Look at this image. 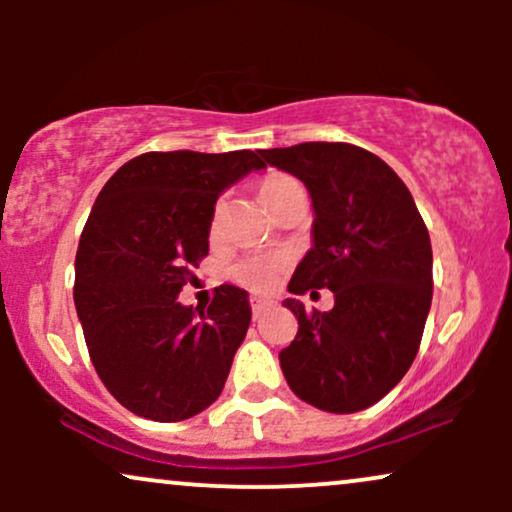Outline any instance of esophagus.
Masks as SVG:
<instances>
[{
	"label": "esophagus",
	"mask_w": 512,
	"mask_h": 512,
	"mask_svg": "<svg viewBox=\"0 0 512 512\" xmlns=\"http://www.w3.org/2000/svg\"><path fill=\"white\" fill-rule=\"evenodd\" d=\"M269 305H272V301H267V298H257V296L250 298V308H252V315H255V317H260L264 310L269 308Z\"/></svg>",
	"instance_id": "1"
}]
</instances>
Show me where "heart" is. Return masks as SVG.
<instances>
[{
  "label": "heart",
  "instance_id": "heart-1",
  "mask_svg": "<svg viewBox=\"0 0 512 512\" xmlns=\"http://www.w3.org/2000/svg\"><path fill=\"white\" fill-rule=\"evenodd\" d=\"M296 185H298L296 178L274 170V173H267L260 182H257V195H260V202L264 207L274 211L276 204L281 202V197ZM219 223H221V202L216 204L214 211H211V221H209L211 238L219 233ZM286 264H289V257L286 255H248L243 257V260L233 262L231 269H228V274H231V279L236 281V284L245 286V289L269 291L276 281H279V274L284 272Z\"/></svg>",
  "mask_w": 512,
  "mask_h": 512
}]
</instances>
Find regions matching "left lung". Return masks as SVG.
Listing matches in <instances>:
<instances>
[{"mask_svg": "<svg viewBox=\"0 0 512 512\" xmlns=\"http://www.w3.org/2000/svg\"><path fill=\"white\" fill-rule=\"evenodd\" d=\"M262 158L296 175L313 197V248L289 291L334 293L330 313L284 301L298 317L296 339L279 354L286 383L322 411L368 409L419 351L433 298L426 223L395 170L361 146L305 142Z\"/></svg>", "mask_w": 512, "mask_h": 512, "instance_id": "left-lung-1", "label": "left lung"}]
</instances>
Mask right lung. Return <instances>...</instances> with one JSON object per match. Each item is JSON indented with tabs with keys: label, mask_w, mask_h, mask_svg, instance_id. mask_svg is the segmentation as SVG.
I'll use <instances>...</instances> for the list:
<instances>
[{
	"label": "right lung",
	"mask_w": 512,
	"mask_h": 512,
	"mask_svg": "<svg viewBox=\"0 0 512 512\" xmlns=\"http://www.w3.org/2000/svg\"><path fill=\"white\" fill-rule=\"evenodd\" d=\"M264 168L255 151H149L105 182L76 250L74 303L98 378L122 407L182 421L216 402L250 327L248 293L221 284L209 305L178 303L209 255L228 185Z\"/></svg>",
	"instance_id": "add662e5"
}]
</instances>
